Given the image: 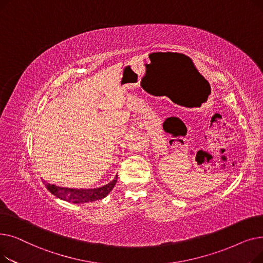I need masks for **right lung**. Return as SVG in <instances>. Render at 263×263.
Masks as SVG:
<instances>
[{
    "mask_svg": "<svg viewBox=\"0 0 263 263\" xmlns=\"http://www.w3.org/2000/svg\"><path fill=\"white\" fill-rule=\"evenodd\" d=\"M117 182V176L114 178L112 182L108 184L97 187V189H89V190H77V189H67V187H60L54 184H46L47 190L53 194L63 200L73 202V203H84L89 201H95L104 198L108 193L112 191Z\"/></svg>",
    "mask_w": 263,
    "mask_h": 263,
    "instance_id": "1",
    "label": "right lung"
}]
</instances>
